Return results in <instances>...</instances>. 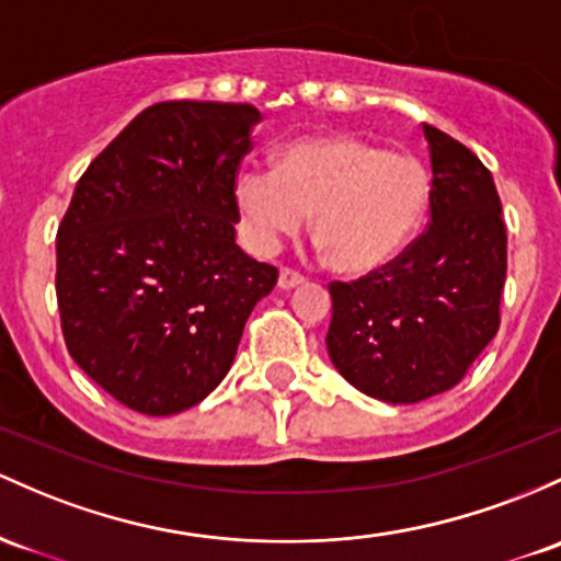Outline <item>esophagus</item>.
Returning a JSON list of instances; mask_svg holds the SVG:
<instances>
[{"mask_svg":"<svg viewBox=\"0 0 561 561\" xmlns=\"http://www.w3.org/2000/svg\"><path fill=\"white\" fill-rule=\"evenodd\" d=\"M304 285V274H298V271L293 268H282L279 271V287L282 290H293V287Z\"/></svg>","mask_w":561,"mask_h":561,"instance_id":"1","label":"esophagus"}]
</instances>
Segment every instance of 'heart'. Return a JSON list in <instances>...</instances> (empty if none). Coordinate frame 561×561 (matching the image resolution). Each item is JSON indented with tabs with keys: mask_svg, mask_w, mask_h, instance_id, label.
Wrapping results in <instances>:
<instances>
[{
	"mask_svg": "<svg viewBox=\"0 0 561 561\" xmlns=\"http://www.w3.org/2000/svg\"><path fill=\"white\" fill-rule=\"evenodd\" d=\"M239 213L261 252L279 248L313 213V237L332 268L367 274L397 257L428 205V172L410 153L354 135H309L276 168L244 164L233 178Z\"/></svg>",
	"mask_w": 561,
	"mask_h": 561,
	"instance_id": "heart-1",
	"label": "heart"
}]
</instances>
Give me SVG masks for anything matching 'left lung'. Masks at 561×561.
Listing matches in <instances>:
<instances>
[{"instance_id":"1","label":"left lung","mask_w":561,"mask_h":561,"mask_svg":"<svg viewBox=\"0 0 561 561\" xmlns=\"http://www.w3.org/2000/svg\"><path fill=\"white\" fill-rule=\"evenodd\" d=\"M431 153L428 226L391 263L330 282L332 365L354 389L412 404L463 380L501 328L506 226L490 170L423 125Z\"/></svg>"}]
</instances>
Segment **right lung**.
Masks as SVG:
<instances>
[{"label": "right lung", "instance_id": "obj_1", "mask_svg": "<svg viewBox=\"0 0 561 561\" xmlns=\"http://www.w3.org/2000/svg\"><path fill=\"white\" fill-rule=\"evenodd\" d=\"M261 111L153 103L98 153L58 226L60 330L116 402L175 415L210 393L279 271L233 242V178Z\"/></svg>", "mask_w": 561, "mask_h": 561}]
</instances>
